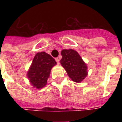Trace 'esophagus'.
<instances>
[{"mask_svg":"<svg viewBox=\"0 0 122 122\" xmlns=\"http://www.w3.org/2000/svg\"><path fill=\"white\" fill-rule=\"evenodd\" d=\"M59 59H59V57H56V58L55 59L56 61L57 62V64H59Z\"/></svg>","mask_w":122,"mask_h":122,"instance_id":"esophagus-1","label":"esophagus"}]
</instances>
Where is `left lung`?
I'll return each instance as SVG.
<instances>
[{
	"instance_id": "8db88e82",
	"label": "left lung",
	"mask_w": 122,
	"mask_h": 122,
	"mask_svg": "<svg viewBox=\"0 0 122 122\" xmlns=\"http://www.w3.org/2000/svg\"><path fill=\"white\" fill-rule=\"evenodd\" d=\"M61 64L69 77L75 82H81L87 76V66L75 50L64 49L61 52Z\"/></svg>"
}]
</instances>
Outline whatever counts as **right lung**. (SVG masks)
Instances as JSON below:
<instances>
[{"label": "right lung", "mask_w": 122, "mask_h": 122, "mask_svg": "<svg viewBox=\"0 0 122 122\" xmlns=\"http://www.w3.org/2000/svg\"><path fill=\"white\" fill-rule=\"evenodd\" d=\"M56 65L55 59L51 55L45 52L37 53L27 73L31 85L39 89L45 87L52 68Z\"/></svg>", "instance_id": "right-lung-1"}]
</instances>
